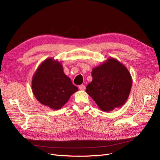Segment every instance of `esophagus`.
Wrapping results in <instances>:
<instances>
[{
    "mask_svg": "<svg viewBox=\"0 0 160 160\" xmlns=\"http://www.w3.org/2000/svg\"><path fill=\"white\" fill-rule=\"evenodd\" d=\"M85 88H86L85 85L82 84V85L79 86V89H80V90H85Z\"/></svg>",
    "mask_w": 160,
    "mask_h": 160,
    "instance_id": "1",
    "label": "esophagus"
}]
</instances>
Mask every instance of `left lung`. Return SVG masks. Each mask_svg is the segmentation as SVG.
<instances>
[{
	"label": "left lung",
	"mask_w": 160,
	"mask_h": 160,
	"mask_svg": "<svg viewBox=\"0 0 160 160\" xmlns=\"http://www.w3.org/2000/svg\"><path fill=\"white\" fill-rule=\"evenodd\" d=\"M92 81L86 92L103 111L110 112L125 104L132 79L128 70L115 58H108L92 72Z\"/></svg>",
	"instance_id": "1"
}]
</instances>
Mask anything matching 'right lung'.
Segmentation results:
<instances>
[{"instance_id": "right-lung-1", "label": "right lung", "mask_w": 160, "mask_h": 160, "mask_svg": "<svg viewBox=\"0 0 160 160\" xmlns=\"http://www.w3.org/2000/svg\"><path fill=\"white\" fill-rule=\"evenodd\" d=\"M32 92L38 102L58 110L78 88L63 72L60 62L49 58L42 62L32 80Z\"/></svg>"}]
</instances>
